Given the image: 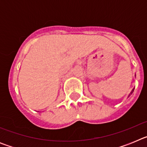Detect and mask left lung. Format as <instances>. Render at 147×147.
<instances>
[{"mask_svg": "<svg viewBox=\"0 0 147 147\" xmlns=\"http://www.w3.org/2000/svg\"><path fill=\"white\" fill-rule=\"evenodd\" d=\"M132 92H133V90H132Z\"/></svg>", "mask_w": 147, "mask_h": 147, "instance_id": "1", "label": "left lung"}]
</instances>
